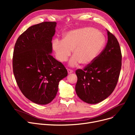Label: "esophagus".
<instances>
[{"instance_id": "34e87169", "label": "esophagus", "mask_w": 135, "mask_h": 135, "mask_svg": "<svg viewBox=\"0 0 135 135\" xmlns=\"http://www.w3.org/2000/svg\"><path fill=\"white\" fill-rule=\"evenodd\" d=\"M67 71H68V74L72 73L73 72V70H72V69H67Z\"/></svg>"}]
</instances>
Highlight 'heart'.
<instances>
[{
  "label": "heart",
  "instance_id": "1",
  "mask_svg": "<svg viewBox=\"0 0 135 135\" xmlns=\"http://www.w3.org/2000/svg\"><path fill=\"white\" fill-rule=\"evenodd\" d=\"M105 44L103 35L96 30L85 27L68 32L63 40L55 39L52 47L57 59L66 61L73 51V56L69 65L76 66L80 62L87 65L93 62L100 54Z\"/></svg>",
  "mask_w": 135,
  "mask_h": 135
}]
</instances>
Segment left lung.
Segmentation results:
<instances>
[{"mask_svg": "<svg viewBox=\"0 0 135 135\" xmlns=\"http://www.w3.org/2000/svg\"><path fill=\"white\" fill-rule=\"evenodd\" d=\"M108 41L95 60L75 71L76 93L84 102L96 104L107 98L114 91L122 68V55L116 37L107 31Z\"/></svg>", "mask_w": 135, "mask_h": 135, "instance_id": "1", "label": "left lung"}]
</instances>
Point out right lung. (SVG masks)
Returning a JSON list of instances; mask_svg holds the SVG:
<instances>
[{"mask_svg":"<svg viewBox=\"0 0 135 135\" xmlns=\"http://www.w3.org/2000/svg\"><path fill=\"white\" fill-rule=\"evenodd\" d=\"M56 22H42L21 34L14 47L13 73L23 95L39 104L51 102L59 81L67 76L63 64L50 54Z\"/></svg>","mask_w":135,"mask_h":135,"instance_id":"right-lung-1","label":"right lung"}]
</instances>
